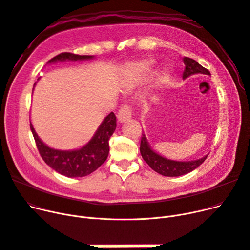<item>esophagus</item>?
<instances>
[{"instance_id":"34e87169","label":"esophagus","mask_w":250,"mask_h":250,"mask_svg":"<svg viewBox=\"0 0 250 250\" xmlns=\"http://www.w3.org/2000/svg\"><path fill=\"white\" fill-rule=\"evenodd\" d=\"M131 115H132L131 107L127 105H125L121 108V109H119V111L117 113V119L119 123H124V122L128 121V119H131V117H132Z\"/></svg>"}]
</instances>
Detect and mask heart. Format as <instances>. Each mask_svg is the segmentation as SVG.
Segmentation results:
<instances>
[{"mask_svg":"<svg viewBox=\"0 0 250 250\" xmlns=\"http://www.w3.org/2000/svg\"><path fill=\"white\" fill-rule=\"evenodd\" d=\"M154 62L150 60H142L138 61L135 63L129 64L127 66V75L131 81L135 82L137 80H140L141 78L147 77L151 71L153 70Z\"/></svg>","mask_w":250,"mask_h":250,"instance_id":"b5f03b06","label":"heart"}]
</instances>
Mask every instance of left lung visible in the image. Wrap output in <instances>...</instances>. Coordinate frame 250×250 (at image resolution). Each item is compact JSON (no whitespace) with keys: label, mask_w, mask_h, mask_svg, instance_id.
<instances>
[{"label":"left lung","mask_w":250,"mask_h":250,"mask_svg":"<svg viewBox=\"0 0 250 250\" xmlns=\"http://www.w3.org/2000/svg\"><path fill=\"white\" fill-rule=\"evenodd\" d=\"M183 62L185 64V70L183 72V80L191 77L193 74L198 73L210 75V72L203 66H201L197 61L188 57H184ZM140 152L143 159L148 164V166L152 169L165 177H180L183 175H186V173L197 168L206 159V157H208V155H205L200 159L190 161H177L167 159L156 153V152L151 148L145 134H142V139H141Z\"/></svg>","instance_id":"obj_1"}]
</instances>
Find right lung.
Instances as JSON below:
<instances>
[{"instance_id":"right-lung-1","label":"right lung","mask_w":250,"mask_h":250,"mask_svg":"<svg viewBox=\"0 0 250 250\" xmlns=\"http://www.w3.org/2000/svg\"><path fill=\"white\" fill-rule=\"evenodd\" d=\"M91 55H75L72 53H61L52 58L48 63L62 61H78L93 59ZM40 80V78L38 79ZM37 83H35L34 88ZM116 128V117L113 112L108 114L97 128L94 136L88 143L79 149L59 150L46 145L36 133L30 123V129L34 135L37 147L42 158L54 170L67 178H81L88 176L102 166L109 153L110 137Z\"/></svg>"}]
</instances>
